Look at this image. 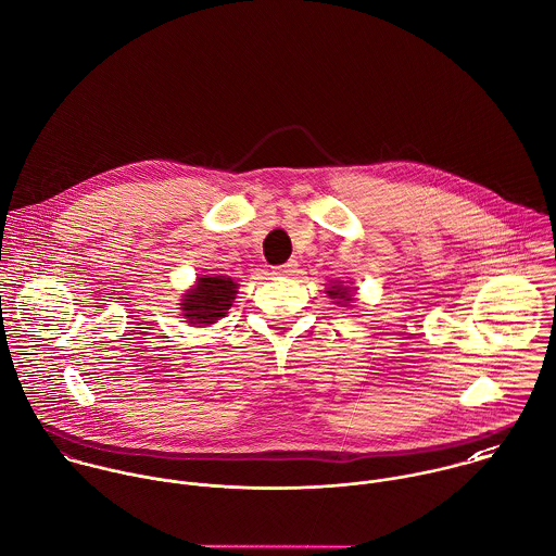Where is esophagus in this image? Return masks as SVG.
Segmentation results:
<instances>
[{
  "label": "esophagus",
  "instance_id": "esophagus-1",
  "mask_svg": "<svg viewBox=\"0 0 556 556\" xmlns=\"http://www.w3.org/2000/svg\"><path fill=\"white\" fill-rule=\"evenodd\" d=\"M296 268H299V264H296L294 260H290V262H286V264H281V266H275V268H273V275L290 277V275H294V273H296Z\"/></svg>",
  "mask_w": 556,
  "mask_h": 556
}]
</instances>
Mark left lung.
Masks as SVG:
<instances>
[{"label": "left lung", "instance_id": "8db88e82", "mask_svg": "<svg viewBox=\"0 0 556 556\" xmlns=\"http://www.w3.org/2000/svg\"><path fill=\"white\" fill-rule=\"evenodd\" d=\"M329 296H331V299H338V303H351V294H349L346 288L333 286V290H329Z\"/></svg>", "mask_w": 556, "mask_h": 556}]
</instances>
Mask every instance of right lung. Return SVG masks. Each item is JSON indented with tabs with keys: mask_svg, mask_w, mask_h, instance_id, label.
<instances>
[{
	"mask_svg": "<svg viewBox=\"0 0 556 556\" xmlns=\"http://www.w3.org/2000/svg\"><path fill=\"white\" fill-rule=\"evenodd\" d=\"M236 286L229 277H199L197 288L190 290L181 303L184 316L190 325H212L227 314L236 299Z\"/></svg>",
	"mask_w": 556,
	"mask_h": 556,
	"instance_id": "add662e5",
	"label": "right lung"
}]
</instances>
